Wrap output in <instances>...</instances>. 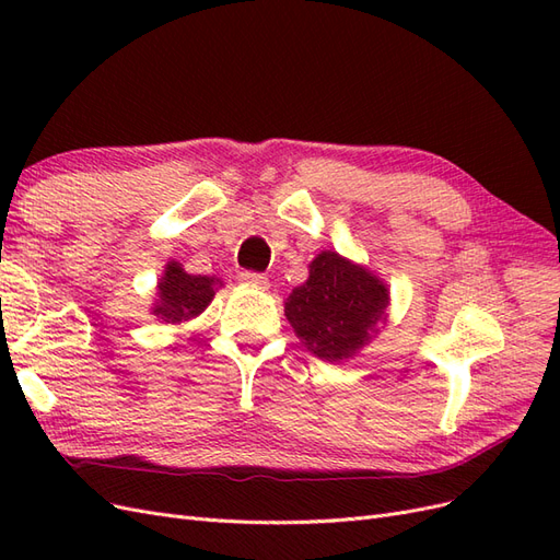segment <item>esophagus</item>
Returning a JSON list of instances; mask_svg holds the SVG:
<instances>
[{
  "instance_id": "obj_1",
  "label": "esophagus",
  "mask_w": 560,
  "mask_h": 560,
  "mask_svg": "<svg viewBox=\"0 0 560 560\" xmlns=\"http://www.w3.org/2000/svg\"><path fill=\"white\" fill-rule=\"evenodd\" d=\"M238 280L247 287H257V290H268V278L261 273H254V270H243Z\"/></svg>"
}]
</instances>
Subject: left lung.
I'll return each instance as SVG.
<instances>
[{"mask_svg": "<svg viewBox=\"0 0 560 560\" xmlns=\"http://www.w3.org/2000/svg\"><path fill=\"white\" fill-rule=\"evenodd\" d=\"M389 303V290L369 268L331 249L308 266V280L284 301V315L315 358L343 362L376 334Z\"/></svg>", "mask_w": 560, "mask_h": 560, "instance_id": "1", "label": "left lung"}]
</instances>
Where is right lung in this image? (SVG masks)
<instances>
[{
	"mask_svg": "<svg viewBox=\"0 0 560 560\" xmlns=\"http://www.w3.org/2000/svg\"><path fill=\"white\" fill-rule=\"evenodd\" d=\"M217 287H222V280L189 276L177 261H171L159 282L154 315L167 322V325H179V322L191 319L208 308Z\"/></svg>",
	"mask_w": 560,
	"mask_h": 560,
	"instance_id": "add662e5",
	"label": "right lung"
}]
</instances>
